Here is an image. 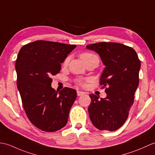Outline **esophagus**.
Listing matches in <instances>:
<instances>
[{
  "instance_id": "34e87169",
  "label": "esophagus",
  "mask_w": 155,
  "mask_h": 155,
  "mask_svg": "<svg viewBox=\"0 0 155 155\" xmlns=\"http://www.w3.org/2000/svg\"><path fill=\"white\" fill-rule=\"evenodd\" d=\"M83 94H84V92H82V91H77V96H82V95H83Z\"/></svg>"
}]
</instances>
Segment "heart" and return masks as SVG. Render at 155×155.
Masks as SVG:
<instances>
[{
  "label": "heart",
  "instance_id": "b5f03b06",
  "mask_svg": "<svg viewBox=\"0 0 155 155\" xmlns=\"http://www.w3.org/2000/svg\"><path fill=\"white\" fill-rule=\"evenodd\" d=\"M94 55H93V54H92V53H85L82 54L81 57V59H84V58H87V57H92V56H94ZM69 59H70L69 57H67V58H66L65 59H64V62H63V64H64V66L67 65L68 63H69ZM77 84H78V85H81V86H84V85L85 84L84 81L81 80V79H79V80L77 81Z\"/></svg>",
  "mask_w": 155,
  "mask_h": 155
}]
</instances>
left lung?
<instances>
[{"label": "left lung", "mask_w": 155, "mask_h": 155, "mask_svg": "<svg viewBox=\"0 0 155 155\" xmlns=\"http://www.w3.org/2000/svg\"><path fill=\"white\" fill-rule=\"evenodd\" d=\"M86 49L99 54L105 65L100 84L106 87L107 94L100 99L95 94L90 95V119L100 130L116 131L127 120L134 104L141 61L134 49L119 43H96L88 45Z\"/></svg>", "instance_id": "obj_1"}]
</instances>
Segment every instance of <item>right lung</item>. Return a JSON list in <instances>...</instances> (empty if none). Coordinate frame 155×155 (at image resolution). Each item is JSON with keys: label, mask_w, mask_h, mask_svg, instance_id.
Wrapping results in <instances>:
<instances>
[{"label": "right lung", "mask_w": 155, "mask_h": 155, "mask_svg": "<svg viewBox=\"0 0 155 155\" xmlns=\"http://www.w3.org/2000/svg\"><path fill=\"white\" fill-rule=\"evenodd\" d=\"M76 45L38 40L24 45L15 64L17 87L25 112L31 123L47 132L65 126L77 92L65 87L56 91L51 87L54 75Z\"/></svg>", "instance_id": "add662e5"}]
</instances>
